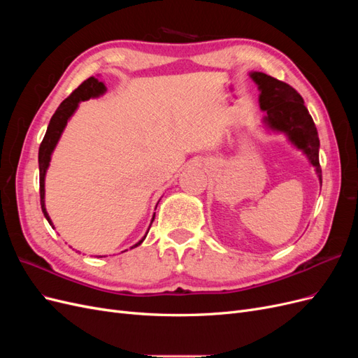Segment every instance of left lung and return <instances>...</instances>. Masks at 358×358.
<instances>
[{"instance_id": "left-lung-1", "label": "left lung", "mask_w": 358, "mask_h": 358, "mask_svg": "<svg viewBox=\"0 0 358 358\" xmlns=\"http://www.w3.org/2000/svg\"><path fill=\"white\" fill-rule=\"evenodd\" d=\"M251 78L262 92L259 107L266 112L264 122L275 131L285 133L291 142L308 155L322 183L318 131L301 95L288 83L264 73L254 71L251 73Z\"/></svg>"}]
</instances>
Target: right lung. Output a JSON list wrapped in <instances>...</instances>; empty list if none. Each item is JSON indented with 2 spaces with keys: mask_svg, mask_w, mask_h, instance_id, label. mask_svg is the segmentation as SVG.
Here are the masks:
<instances>
[{
  "mask_svg": "<svg viewBox=\"0 0 358 358\" xmlns=\"http://www.w3.org/2000/svg\"><path fill=\"white\" fill-rule=\"evenodd\" d=\"M106 91V86L103 82H100L99 79L95 78H90L86 79L85 82H82L78 88H76L66 100H64L59 107L57 109V112L53 113L49 127H48V131L43 137V142L40 145L38 149V169H40V204H41V210L45 213L48 222L53 227L49 215L46 212L45 208V176H46V170L49 167V162H50V155L53 152V149H55L58 140L64 131V128L67 125V121L70 119V116L74 113V110L78 109V106L80 101L85 100H90L92 96H99L101 94H104ZM154 221V220H152ZM148 234V233H146ZM146 237V236H145ZM145 237L138 243H136L134 246H138L145 241ZM133 246V248H134Z\"/></svg>",
  "mask_w": 358,
  "mask_h": 358,
  "instance_id": "1",
  "label": "right lung"
}]
</instances>
